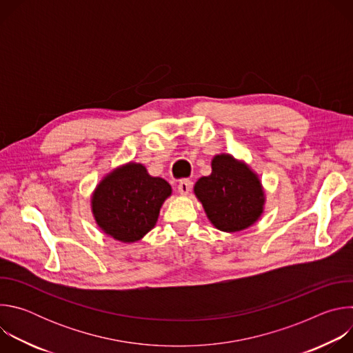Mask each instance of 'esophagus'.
Instances as JSON below:
<instances>
[{
	"instance_id": "esophagus-1",
	"label": "esophagus",
	"mask_w": 353,
	"mask_h": 353,
	"mask_svg": "<svg viewBox=\"0 0 353 353\" xmlns=\"http://www.w3.org/2000/svg\"><path fill=\"white\" fill-rule=\"evenodd\" d=\"M177 188H179V192H180L181 195H187V194L190 192V190H191V180H188V179L180 180Z\"/></svg>"
}]
</instances>
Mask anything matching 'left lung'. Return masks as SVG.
<instances>
[{"instance_id":"8db88e82","label":"left lung","mask_w":353,"mask_h":353,"mask_svg":"<svg viewBox=\"0 0 353 353\" xmlns=\"http://www.w3.org/2000/svg\"><path fill=\"white\" fill-rule=\"evenodd\" d=\"M194 192L211 223L222 232H240L263 214L264 191L250 168L230 155L212 159V173L201 177Z\"/></svg>"}]
</instances>
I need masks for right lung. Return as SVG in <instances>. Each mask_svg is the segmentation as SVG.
I'll return each instance as SVG.
<instances>
[{
	"mask_svg": "<svg viewBox=\"0 0 353 353\" xmlns=\"http://www.w3.org/2000/svg\"><path fill=\"white\" fill-rule=\"evenodd\" d=\"M170 194L166 180L149 176L139 163H128L99 183L92 196V211L106 234L132 243L155 226Z\"/></svg>",
	"mask_w": 353,
	"mask_h": 353,
	"instance_id": "right-lung-1",
	"label": "right lung"
}]
</instances>
